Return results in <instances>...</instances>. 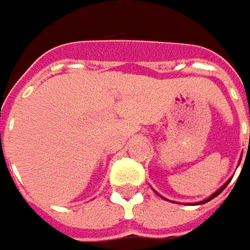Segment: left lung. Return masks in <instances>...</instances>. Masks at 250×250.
I'll return each instance as SVG.
<instances>
[{"label": "left lung", "instance_id": "left-lung-1", "mask_svg": "<svg viewBox=\"0 0 250 250\" xmlns=\"http://www.w3.org/2000/svg\"><path fill=\"white\" fill-rule=\"evenodd\" d=\"M249 144H250V140H249ZM229 182H230V180H229ZM229 182H226V183H225V185L222 186V187H221V188H219V190H217V191H215V192H214L213 195H210V196H208V198H207V199H205V201L199 202V203H201V205H202V203H206V202L211 201V199H213V198H215V196H217V195H219V194H221V192H222V191H224L225 187H226V186L229 185Z\"/></svg>", "mask_w": 250, "mask_h": 250}]
</instances>
